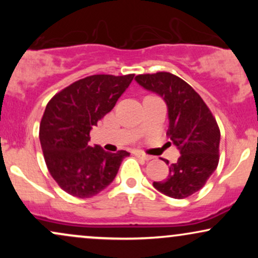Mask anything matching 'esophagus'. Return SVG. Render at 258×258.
Masks as SVG:
<instances>
[{"instance_id":"obj_1","label":"esophagus","mask_w":258,"mask_h":258,"mask_svg":"<svg viewBox=\"0 0 258 258\" xmlns=\"http://www.w3.org/2000/svg\"><path fill=\"white\" fill-rule=\"evenodd\" d=\"M136 155H137L138 158H141V159L146 160V161H148V160H152V159H153V156L148 155V154L143 153V152H137V153H136Z\"/></svg>"}]
</instances>
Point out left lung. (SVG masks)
I'll use <instances>...</instances> for the list:
<instances>
[{"mask_svg": "<svg viewBox=\"0 0 258 258\" xmlns=\"http://www.w3.org/2000/svg\"><path fill=\"white\" fill-rule=\"evenodd\" d=\"M135 80L165 100L166 135L180 154L174 164L165 160L168 174L164 180L154 182V188L173 199H184L200 190L217 168L221 141L217 122L203 98L178 76L156 73L138 75Z\"/></svg>", "mask_w": 258, "mask_h": 258, "instance_id": "1", "label": "left lung"}]
</instances>
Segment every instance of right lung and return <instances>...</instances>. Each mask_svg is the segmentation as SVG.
<instances>
[{
	"instance_id": "obj_1",
	"label": "right lung",
	"mask_w": 258,
	"mask_h": 258,
	"mask_svg": "<svg viewBox=\"0 0 258 258\" xmlns=\"http://www.w3.org/2000/svg\"><path fill=\"white\" fill-rule=\"evenodd\" d=\"M133 76H88L47 104L40 123L41 148L49 173L68 194L85 199L104 190L130 155L125 150L108 153L88 142L92 127L112 110Z\"/></svg>"
}]
</instances>
